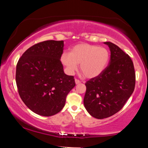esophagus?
<instances>
[{
    "label": "esophagus",
    "mask_w": 148,
    "mask_h": 148,
    "mask_svg": "<svg viewBox=\"0 0 148 148\" xmlns=\"http://www.w3.org/2000/svg\"><path fill=\"white\" fill-rule=\"evenodd\" d=\"M75 83L76 84H80V83H81V81H80V80H79V79H75Z\"/></svg>",
    "instance_id": "esophagus-1"
}]
</instances>
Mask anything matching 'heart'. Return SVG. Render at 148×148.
Wrapping results in <instances>:
<instances>
[{
  "label": "heart",
  "mask_w": 148,
  "mask_h": 148,
  "mask_svg": "<svg viewBox=\"0 0 148 148\" xmlns=\"http://www.w3.org/2000/svg\"><path fill=\"white\" fill-rule=\"evenodd\" d=\"M110 53L105 47L82 43L74 46L70 53L64 52L61 62L67 72L72 74L80 64V71L85 77L94 78L104 70L109 60Z\"/></svg>",
  "instance_id": "heart-1"
}]
</instances>
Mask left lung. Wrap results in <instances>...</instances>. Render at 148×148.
<instances>
[{"mask_svg":"<svg viewBox=\"0 0 148 148\" xmlns=\"http://www.w3.org/2000/svg\"><path fill=\"white\" fill-rule=\"evenodd\" d=\"M109 64L99 75L86 83L84 103L88 113L97 119L108 118L121 110L135 88L136 74L128 54L110 42Z\"/></svg>","mask_w":148,"mask_h":148,"instance_id":"8db88e82","label":"left lung"}]
</instances>
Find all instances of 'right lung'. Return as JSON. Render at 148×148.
<instances>
[{
	"label": "right lung",
	"mask_w": 148,
	"mask_h": 148,
	"mask_svg": "<svg viewBox=\"0 0 148 148\" xmlns=\"http://www.w3.org/2000/svg\"><path fill=\"white\" fill-rule=\"evenodd\" d=\"M63 46L62 40L39 42L27 49L16 64L20 97L32 111L42 116L59 113L76 86L74 76L64 73L60 60Z\"/></svg>",
	"instance_id": "obj_1"
}]
</instances>
